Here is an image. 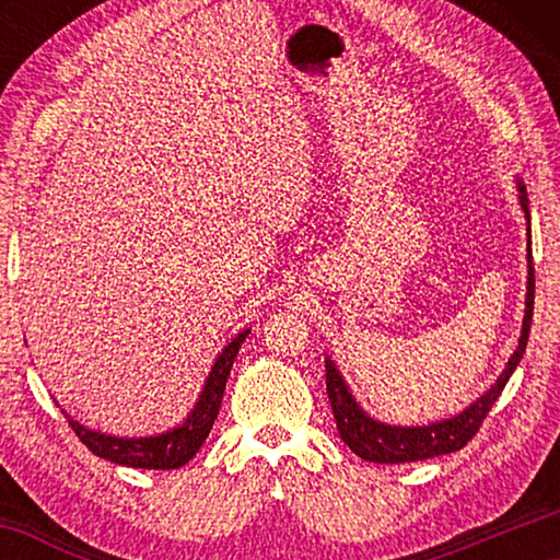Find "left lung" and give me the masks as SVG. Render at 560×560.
Returning <instances> with one entry per match:
<instances>
[{"label": "left lung", "instance_id": "1", "mask_svg": "<svg viewBox=\"0 0 560 560\" xmlns=\"http://www.w3.org/2000/svg\"><path fill=\"white\" fill-rule=\"evenodd\" d=\"M521 189V207L528 217V200L526 189ZM528 244H530V226H528ZM534 257H530L528 246V293H526V316H524V330H521L518 348L511 355L506 371L499 375V381L491 385L487 395H481L477 402L467 407L462 415L452 417V420L434 422L428 428H390V424H381L368 417L355 405L353 395L348 393L343 377L338 375L336 365L326 360V390L330 407H334V417L343 440L358 457L368 462H381V464H402V462H417V459H430L440 457V454H450L462 450L464 444L471 442L474 434L479 432L481 422L487 420V415L494 402L499 400L501 390L509 383L511 373L518 365L521 355L526 350L528 330H530V316H534Z\"/></svg>", "mask_w": 560, "mask_h": 560}]
</instances>
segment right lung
<instances>
[{
    "instance_id": "add662e5",
    "label": "right lung",
    "mask_w": 560,
    "mask_h": 560,
    "mask_svg": "<svg viewBox=\"0 0 560 560\" xmlns=\"http://www.w3.org/2000/svg\"><path fill=\"white\" fill-rule=\"evenodd\" d=\"M249 336V330L236 336L230 346L222 350V355L217 358L210 377H207V385L200 395V402L195 405L192 415L187 417L183 428H177L167 434H160V438H143V440H118L108 438V434H98L93 430H86L83 424L71 420L69 415L63 412L66 420H69L71 430L75 432L86 447L98 454V457L126 464V467H138V469H177L195 457V452L202 447V442L210 434L212 424L217 420V412L222 407V395L226 387V377H230L232 363L244 338Z\"/></svg>"
}]
</instances>
